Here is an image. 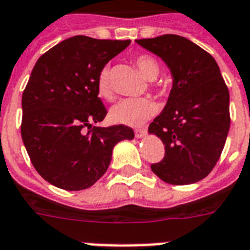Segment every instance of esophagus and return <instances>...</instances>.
Segmentation results:
<instances>
[{
  "label": "esophagus",
  "mask_w": 250,
  "mask_h": 250,
  "mask_svg": "<svg viewBox=\"0 0 250 250\" xmlns=\"http://www.w3.org/2000/svg\"><path fill=\"white\" fill-rule=\"evenodd\" d=\"M145 133H146V129H145V128L135 129V135H136L137 139H141V137H144Z\"/></svg>",
  "instance_id": "34e87169"
}]
</instances>
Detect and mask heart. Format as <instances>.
<instances>
[{"instance_id": "heart-1", "label": "heart", "mask_w": 250, "mask_h": 250, "mask_svg": "<svg viewBox=\"0 0 250 250\" xmlns=\"http://www.w3.org/2000/svg\"><path fill=\"white\" fill-rule=\"evenodd\" d=\"M135 64L146 80H154L160 72V64L154 57L149 54H140L135 58ZM97 92L102 98L111 100L113 90L110 85L109 68L104 67L98 74ZM156 113V106L148 98H125L114 105L110 110L111 121L119 125H141L153 117Z\"/></svg>"}]
</instances>
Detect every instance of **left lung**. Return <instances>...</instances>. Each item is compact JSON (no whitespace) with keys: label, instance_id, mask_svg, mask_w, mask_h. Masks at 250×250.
Listing matches in <instances>:
<instances>
[{"label":"left lung","instance_id":"obj_1","mask_svg":"<svg viewBox=\"0 0 250 250\" xmlns=\"http://www.w3.org/2000/svg\"><path fill=\"white\" fill-rule=\"evenodd\" d=\"M162 58L172 88L162 113L149 125L165 145L164 160L152 171L164 182L187 186L210 174L229 129V93L217 62L186 37L164 35L136 40Z\"/></svg>","mask_w":250,"mask_h":250}]
</instances>
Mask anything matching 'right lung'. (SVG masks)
Segmentation results:
<instances>
[{
	"instance_id": "add662e5",
	"label": "right lung",
	"mask_w": 250,
	"mask_h": 250,
	"mask_svg": "<svg viewBox=\"0 0 250 250\" xmlns=\"http://www.w3.org/2000/svg\"><path fill=\"white\" fill-rule=\"evenodd\" d=\"M129 44L74 36L37 60L21 97V132L33 167L53 186L92 187L107 170L114 146L135 136L125 125L90 129L107 114L98 74Z\"/></svg>"
}]
</instances>
